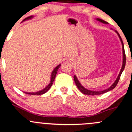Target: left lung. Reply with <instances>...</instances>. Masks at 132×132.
Returning <instances> with one entry per match:
<instances>
[{"instance_id":"1","label":"left lung","mask_w":132,"mask_h":132,"mask_svg":"<svg viewBox=\"0 0 132 132\" xmlns=\"http://www.w3.org/2000/svg\"><path fill=\"white\" fill-rule=\"evenodd\" d=\"M96 20L98 21H100V22H102V23H104V24H108V23L106 21H104V20L102 19H98L97 18L96 19ZM115 32H116L118 36H119V39H120V41H121V43H122V54H123V56H122V67H121V69H120V72H119V75H118L117 78V79L115 80V81H114L113 84L111 85V86H110L109 88L106 89L105 90H103V91H91V90H89V89H87L86 88H85V87H84V86L81 85V84H80V81H78V80L77 77L76 76V75H75L74 76V80H75V84H76V86H77L78 88L79 89V90H80V91H81V93H82L83 94H84V95H101V94H104L106 92H108V91H111V90L113 89L114 88H115V87H116L117 84V83L119 82V79H120V75H121L122 72V71H124V69H125V65H126V55H125V48H124V44H123V42H122V40L121 37H120V35H119V34L118 33V32H117L116 30H115Z\"/></svg>"}]
</instances>
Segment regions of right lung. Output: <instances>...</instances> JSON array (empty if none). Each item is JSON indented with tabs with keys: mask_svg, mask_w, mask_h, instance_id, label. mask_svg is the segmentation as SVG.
Listing matches in <instances>:
<instances>
[{
	"mask_svg": "<svg viewBox=\"0 0 132 132\" xmlns=\"http://www.w3.org/2000/svg\"><path fill=\"white\" fill-rule=\"evenodd\" d=\"M33 18V16H30V17H27V18L24 19L23 20V21H26V20H28V19H30ZM61 66V65H58L57 66V67H56V68H54V69L53 70V71L52 72V74H51V81H50L49 84H48V86H46L45 88H44L43 89L41 90V91H37V92H32V93H27V92H24L26 94H28V95H43V94L45 93H46L47 91L49 90V89L51 88V86H52V84H53V81H54V79H55V77H56V74H57V71H58V69L60 68V67Z\"/></svg>",
	"mask_w": 132,
	"mask_h": 132,
	"instance_id": "1",
	"label": "right lung"
}]
</instances>
